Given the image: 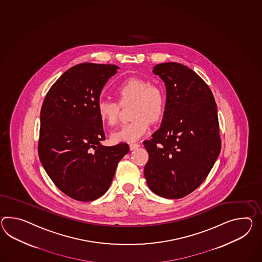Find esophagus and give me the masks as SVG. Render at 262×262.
I'll return each instance as SVG.
<instances>
[{
  "mask_svg": "<svg viewBox=\"0 0 262 262\" xmlns=\"http://www.w3.org/2000/svg\"><path fill=\"white\" fill-rule=\"evenodd\" d=\"M139 147H140L139 143H132V144H129L130 150H134V149H136V148H138Z\"/></svg>",
  "mask_w": 262,
  "mask_h": 262,
  "instance_id": "esophagus-1",
  "label": "esophagus"
}]
</instances>
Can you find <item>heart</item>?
Returning a JSON list of instances; mask_svg holds the SVG:
<instances>
[{"label": "heart", "mask_w": 262, "mask_h": 262, "mask_svg": "<svg viewBox=\"0 0 262 262\" xmlns=\"http://www.w3.org/2000/svg\"><path fill=\"white\" fill-rule=\"evenodd\" d=\"M115 94L118 102L100 100L97 103L98 117L110 126L117 122L120 106L126 107L132 104L133 120L112 134L111 138L115 143L138 140L147 134L150 121H158L164 115L166 92L160 84L149 83L142 77H128L118 85Z\"/></svg>", "instance_id": "obj_1"}]
</instances>
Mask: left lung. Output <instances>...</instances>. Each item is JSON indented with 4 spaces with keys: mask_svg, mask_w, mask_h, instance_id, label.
<instances>
[{
    "mask_svg": "<svg viewBox=\"0 0 262 262\" xmlns=\"http://www.w3.org/2000/svg\"><path fill=\"white\" fill-rule=\"evenodd\" d=\"M154 73L166 85V105L161 128L144 141V174L158 196L184 198L204 182L221 152L217 105L208 85L185 65L157 64Z\"/></svg>",
    "mask_w": 262,
    "mask_h": 262,
    "instance_id": "8db88e82",
    "label": "left lung"
}]
</instances>
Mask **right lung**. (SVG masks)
I'll list each match as a JSON object with an SVG mask.
<instances>
[{"mask_svg":"<svg viewBox=\"0 0 262 262\" xmlns=\"http://www.w3.org/2000/svg\"><path fill=\"white\" fill-rule=\"evenodd\" d=\"M114 64L73 66L52 85L40 111L38 157L60 191L91 202L108 190L127 143L105 147L97 103L104 85L116 74Z\"/></svg>","mask_w":262,"mask_h":262,"instance_id":"right-lung-1","label":"right lung"}]
</instances>
